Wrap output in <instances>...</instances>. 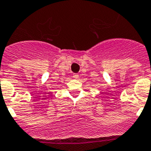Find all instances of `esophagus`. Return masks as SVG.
<instances>
[{
  "label": "esophagus",
  "mask_w": 151,
  "mask_h": 151,
  "mask_svg": "<svg viewBox=\"0 0 151 151\" xmlns=\"http://www.w3.org/2000/svg\"><path fill=\"white\" fill-rule=\"evenodd\" d=\"M73 78H75V79H77V78H79V75H78V73H73Z\"/></svg>",
  "instance_id": "esophagus-1"
}]
</instances>
